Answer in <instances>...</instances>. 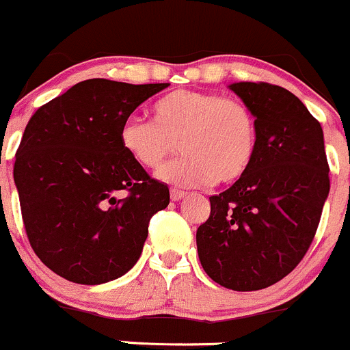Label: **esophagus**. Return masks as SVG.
Returning <instances> with one entry per match:
<instances>
[{
  "label": "esophagus",
  "instance_id": "esophagus-1",
  "mask_svg": "<svg viewBox=\"0 0 350 350\" xmlns=\"http://www.w3.org/2000/svg\"><path fill=\"white\" fill-rule=\"evenodd\" d=\"M185 196H186V193L181 191V189H171V200L172 201H179V200H183Z\"/></svg>",
  "mask_w": 350,
  "mask_h": 350
}]
</instances>
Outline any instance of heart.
<instances>
[{
	"label": "heart",
	"instance_id": "1",
	"mask_svg": "<svg viewBox=\"0 0 350 350\" xmlns=\"http://www.w3.org/2000/svg\"><path fill=\"white\" fill-rule=\"evenodd\" d=\"M152 118H126L120 146L137 165L154 171L178 140L183 155L159 171V178L176 186L228 185L241 179L256 157V118L239 100L178 90L155 101Z\"/></svg>",
	"mask_w": 350,
	"mask_h": 350
}]
</instances>
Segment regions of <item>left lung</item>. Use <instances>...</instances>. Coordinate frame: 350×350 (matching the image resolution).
<instances>
[{
  "label": "left lung",
  "instance_id": "obj_1",
  "mask_svg": "<svg viewBox=\"0 0 350 350\" xmlns=\"http://www.w3.org/2000/svg\"><path fill=\"white\" fill-rule=\"evenodd\" d=\"M228 88L256 118L257 150L241 179L210 196L198 256L215 283L257 291L305 257L330 191L328 162L322 125L295 94L269 83Z\"/></svg>",
  "mask_w": 350,
  "mask_h": 350
}]
</instances>
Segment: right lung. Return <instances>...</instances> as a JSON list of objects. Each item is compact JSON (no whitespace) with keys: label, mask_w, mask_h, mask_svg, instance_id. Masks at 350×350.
<instances>
[{"label":"right lung","mask_w":350,"mask_h":350,"mask_svg":"<svg viewBox=\"0 0 350 350\" xmlns=\"http://www.w3.org/2000/svg\"><path fill=\"white\" fill-rule=\"evenodd\" d=\"M169 83L88 79L28 122L13 178L27 237L51 271L77 284L129 273L169 188L123 152L120 129Z\"/></svg>","instance_id":"add662e5"}]
</instances>
